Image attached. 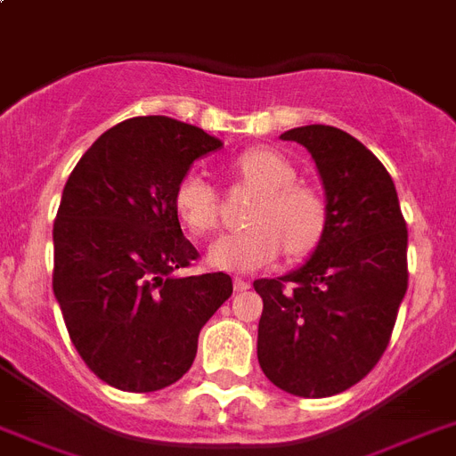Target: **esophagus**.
<instances>
[{
  "mask_svg": "<svg viewBox=\"0 0 456 456\" xmlns=\"http://www.w3.org/2000/svg\"><path fill=\"white\" fill-rule=\"evenodd\" d=\"M234 289H236V291H248L250 281H246V279H241V277H236L234 279Z\"/></svg>",
  "mask_w": 456,
  "mask_h": 456,
  "instance_id": "esophagus-1",
  "label": "esophagus"
}]
</instances>
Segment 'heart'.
<instances>
[{
	"instance_id": "b5f03b06",
	"label": "heart",
	"mask_w": 456,
	"mask_h": 456,
	"mask_svg": "<svg viewBox=\"0 0 456 456\" xmlns=\"http://www.w3.org/2000/svg\"><path fill=\"white\" fill-rule=\"evenodd\" d=\"M236 177L260 191L250 210V229L215 239L208 263L217 270L253 272L286 253L307 256L324 234V200L296 182V167L274 149H250L232 163ZM175 213L193 234H208L220 222V196L203 175H186L175 189Z\"/></svg>"
}]
</instances>
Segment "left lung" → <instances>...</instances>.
Instances as JSON below:
<instances>
[{
  "mask_svg": "<svg viewBox=\"0 0 456 456\" xmlns=\"http://www.w3.org/2000/svg\"><path fill=\"white\" fill-rule=\"evenodd\" d=\"M310 151L324 186L326 224L312 256L263 298L257 362L298 397L343 393L376 367L407 293V224L381 160L347 132L305 125L281 134Z\"/></svg>",
  "mask_w": 456,
  "mask_h": 456,
  "instance_id": "obj_1",
  "label": "left lung"
}]
</instances>
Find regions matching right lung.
Listing matches in <instances>:
<instances>
[{
    "label": "right lung",
    "mask_w": 456,
    "mask_h": 456,
    "mask_svg": "<svg viewBox=\"0 0 456 456\" xmlns=\"http://www.w3.org/2000/svg\"><path fill=\"white\" fill-rule=\"evenodd\" d=\"M217 137L167 116L130 118L89 146L53 222V296L75 350L127 393L189 371L199 333L232 296L224 272L182 277L199 257L182 234L175 189Z\"/></svg>",
    "instance_id": "right-lung-1"
}]
</instances>
